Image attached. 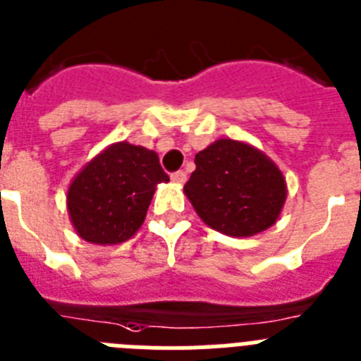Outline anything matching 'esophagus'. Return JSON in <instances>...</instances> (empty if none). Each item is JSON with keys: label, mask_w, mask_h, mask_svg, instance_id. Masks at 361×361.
<instances>
[{"label": "esophagus", "mask_w": 361, "mask_h": 361, "mask_svg": "<svg viewBox=\"0 0 361 361\" xmlns=\"http://www.w3.org/2000/svg\"><path fill=\"white\" fill-rule=\"evenodd\" d=\"M171 180H172V183H176V185H183L185 181H187V174H185L183 171L172 172V174H171Z\"/></svg>", "instance_id": "esophagus-1"}]
</instances>
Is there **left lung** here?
I'll use <instances>...</instances> for the list:
<instances>
[{"instance_id": "8db88e82", "label": "left lung", "mask_w": 361, "mask_h": 361, "mask_svg": "<svg viewBox=\"0 0 361 361\" xmlns=\"http://www.w3.org/2000/svg\"><path fill=\"white\" fill-rule=\"evenodd\" d=\"M183 192L207 225L227 236H255L276 224L287 198L281 171L249 143L218 140L200 150Z\"/></svg>"}]
</instances>
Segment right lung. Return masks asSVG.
<instances>
[{"label":"right lung","instance_id":"obj_1","mask_svg":"<svg viewBox=\"0 0 361 361\" xmlns=\"http://www.w3.org/2000/svg\"><path fill=\"white\" fill-rule=\"evenodd\" d=\"M169 181L154 150L112 143L90 159L67 192L71 221L80 238L116 245L142 227L156 185Z\"/></svg>","mask_w":361,"mask_h":361}]
</instances>
